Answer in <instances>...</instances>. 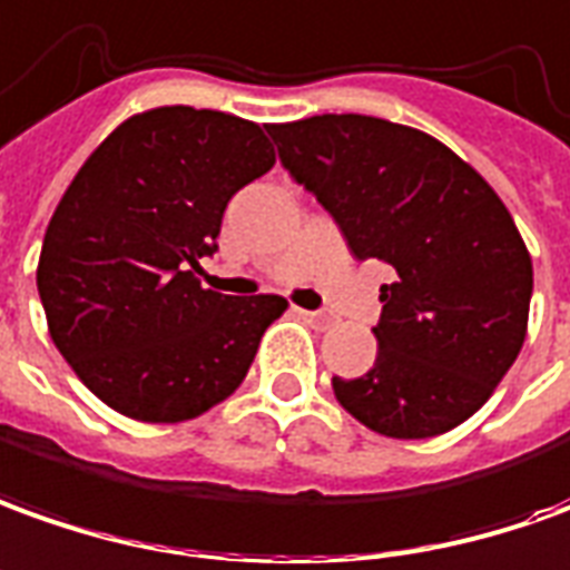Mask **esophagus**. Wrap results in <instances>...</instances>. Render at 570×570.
<instances>
[{
	"instance_id": "34e87169",
	"label": "esophagus",
	"mask_w": 570,
	"mask_h": 570,
	"mask_svg": "<svg viewBox=\"0 0 570 570\" xmlns=\"http://www.w3.org/2000/svg\"><path fill=\"white\" fill-rule=\"evenodd\" d=\"M297 316L307 320L309 325H316V328H328V325L335 323V320H332L328 313H323V309H297Z\"/></svg>"
}]
</instances>
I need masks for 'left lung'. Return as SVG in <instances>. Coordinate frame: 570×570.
Instances as JSON below:
<instances>
[{
	"label": "left lung",
	"instance_id": "obj_1",
	"mask_svg": "<svg viewBox=\"0 0 570 570\" xmlns=\"http://www.w3.org/2000/svg\"><path fill=\"white\" fill-rule=\"evenodd\" d=\"M269 136L353 257L397 273L379 294L375 366L335 375L337 403L397 441L462 425L528 335L531 254L500 195L434 136L382 117L320 114L273 124Z\"/></svg>",
	"mask_w": 570,
	"mask_h": 570
}]
</instances>
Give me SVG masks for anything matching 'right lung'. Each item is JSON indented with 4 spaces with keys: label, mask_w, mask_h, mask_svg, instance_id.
<instances>
[{
    "label": "right lung",
    "mask_w": 570,
    "mask_h": 570,
    "mask_svg": "<svg viewBox=\"0 0 570 570\" xmlns=\"http://www.w3.org/2000/svg\"><path fill=\"white\" fill-rule=\"evenodd\" d=\"M276 164L263 127L188 105L151 108L82 164L42 238L49 335L111 410L170 425L242 384L285 297L202 288L223 210Z\"/></svg>",
    "instance_id": "1"
}]
</instances>
